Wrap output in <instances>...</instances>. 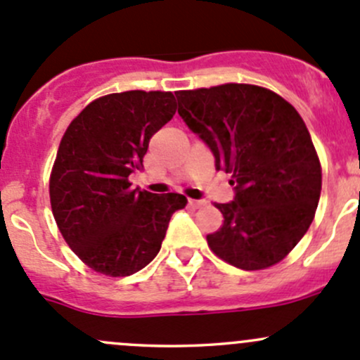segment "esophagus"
I'll return each instance as SVG.
<instances>
[{"label":"esophagus","mask_w":360,"mask_h":360,"mask_svg":"<svg viewBox=\"0 0 360 360\" xmlns=\"http://www.w3.org/2000/svg\"><path fill=\"white\" fill-rule=\"evenodd\" d=\"M188 203H190V205L193 207V209H198V207L205 205V200H190Z\"/></svg>","instance_id":"34e87169"}]
</instances>
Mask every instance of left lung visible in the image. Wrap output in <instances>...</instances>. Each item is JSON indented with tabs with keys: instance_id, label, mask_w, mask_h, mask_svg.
<instances>
[{
	"instance_id": "left-lung-1",
	"label": "left lung",
	"mask_w": 360,
	"mask_h": 360,
	"mask_svg": "<svg viewBox=\"0 0 360 360\" xmlns=\"http://www.w3.org/2000/svg\"><path fill=\"white\" fill-rule=\"evenodd\" d=\"M177 112L231 174L235 198L216 203L224 221L210 250L242 270L284 259L315 217L321 160L300 112L278 94L249 83L176 92Z\"/></svg>"
}]
</instances>
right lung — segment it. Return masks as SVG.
<instances>
[{"label": "right lung", "mask_w": 360, "mask_h": 360, "mask_svg": "<svg viewBox=\"0 0 360 360\" xmlns=\"http://www.w3.org/2000/svg\"><path fill=\"white\" fill-rule=\"evenodd\" d=\"M172 92L108 94L66 129L50 174V205L64 240L89 268L127 277L155 259L179 193L132 190L153 134L174 115Z\"/></svg>", "instance_id": "obj_1"}]
</instances>
